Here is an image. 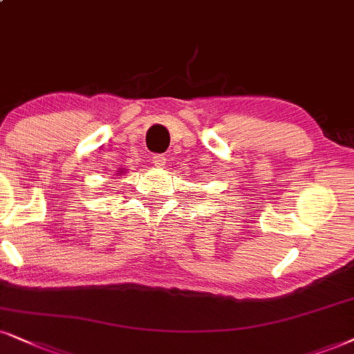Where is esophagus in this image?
Returning a JSON list of instances; mask_svg holds the SVG:
<instances>
[{
	"label": "esophagus",
	"instance_id": "34e87169",
	"mask_svg": "<svg viewBox=\"0 0 354 354\" xmlns=\"http://www.w3.org/2000/svg\"><path fill=\"white\" fill-rule=\"evenodd\" d=\"M151 163H153L156 168H162V167H165V163H167V156H165L163 153H155L153 156H151Z\"/></svg>",
	"mask_w": 354,
	"mask_h": 354
}]
</instances>
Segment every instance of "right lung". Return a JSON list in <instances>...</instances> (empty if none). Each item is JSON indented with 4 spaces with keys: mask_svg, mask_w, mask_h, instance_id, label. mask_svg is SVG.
Segmentation results:
<instances>
[{
    "mask_svg": "<svg viewBox=\"0 0 354 354\" xmlns=\"http://www.w3.org/2000/svg\"><path fill=\"white\" fill-rule=\"evenodd\" d=\"M120 173H124V171H120Z\"/></svg>",
    "mask_w": 354,
    "mask_h": 354,
    "instance_id": "right-lung-1",
    "label": "right lung"
}]
</instances>
